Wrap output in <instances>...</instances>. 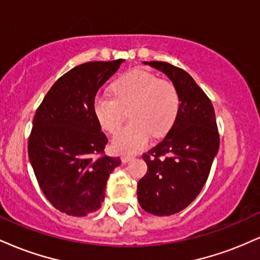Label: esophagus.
I'll return each mask as SVG.
<instances>
[{
    "instance_id": "1",
    "label": "esophagus",
    "mask_w": 260,
    "mask_h": 260,
    "mask_svg": "<svg viewBox=\"0 0 260 260\" xmlns=\"http://www.w3.org/2000/svg\"><path fill=\"white\" fill-rule=\"evenodd\" d=\"M134 157L133 156H131V155H124V156H122L121 157V160H122V162H128V161H131V160H133Z\"/></svg>"
}]
</instances>
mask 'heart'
Returning a JSON list of instances; mask_svg holds the SVG:
<instances>
[{
  "mask_svg": "<svg viewBox=\"0 0 260 260\" xmlns=\"http://www.w3.org/2000/svg\"><path fill=\"white\" fill-rule=\"evenodd\" d=\"M113 95L96 94L92 109L100 126L115 133L129 110L127 127L113 137L111 147L117 154H134L148 144L150 134L162 136L171 128L180 110V94L174 83L160 79L144 70H133L113 85Z\"/></svg>",
  "mask_w": 260,
  "mask_h": 260,
  "instance_id": "obj_1",
  "label": "heart"
}]
</instances>
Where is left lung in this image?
Wrapping results in <instances>:
<instances>
[{
	"label": "left lung",
	"instance_id": "1",
	"mask_svg": "<svg viewBox=\"0 0 260 260\" xmlns=\"http://www.w3.org/2000/svg\"><path fill=\"white\" fill-rule=\"evenodd\" d=\"M144 63L166 74L180 94L171 129L143 155L148 172L137 188L140 207L153 215L168 216L183 210L201 193L220 138L213 104L186 71L166 62Z\"/></svg>",
	"mask_w": 260,
	"mask_h": 260
}]
</instances>
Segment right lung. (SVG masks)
<instances>
[{"instance_id":"add662e5","label":"right lung","mask_w":260,"mask_h":260,"mask_svg":"<svg viewBox=\"0 0 260 260\" xmlns=\"http://www.w3.org/2000/svg\"><path fill=\"white\" fill-rule=\"evenodd\" d=\"M123 61L86 62L72 68L51 86L34 116L29 160L47 201L67 215L99 210L109 176L121 165L120 157L103 155L107 138L92 104Z\"/></svg>"}]
</instances>
